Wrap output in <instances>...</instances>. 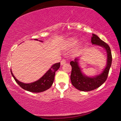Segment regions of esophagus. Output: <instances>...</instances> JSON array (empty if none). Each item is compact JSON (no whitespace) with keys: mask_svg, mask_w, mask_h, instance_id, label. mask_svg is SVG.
Instances as JSON below:
<instances>
[{"mask_svg":"<svg viewBox=\"0 0 121 121\" xmlns=\"http://www.w3.org/2000/svg\"><path fill=\"white\" fill-rule=\"evenodd\" d=\"M65 62H66V61H65V59H62V60L61 61V65H64Z\"/></svg>","mask_w":121,"mask_h":121,"instance_id":"esophagus-1","label":"esophagus"}]
</instances>
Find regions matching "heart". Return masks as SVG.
<instances>
[{"label":"heart","instance_id":"b5f03b06","mask_svg":"<svg viewBox=\"0 0 121 121\" xmlns=\"http://www.w3.org/2000/svg\"><path fill=\"white\" fill-rule=\"evenodd\" d=\"M78 43L77 38L76 37H72L69 39L67 42V47L68 48H71L74 46Z\"/></svg>","mask_w":121,"mask_h":121}]
</instances>
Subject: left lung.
Wrapping results in <instances>:
<instances>
[{
    "label": "left lung",
    "mask_w": 121,
    "mask_h": 121,
    "mask_svg": "<svg viewBox=\"0 0 121 121\" xmlns=\"http://www.w3.org/2000/svg\"><path fill=\"white\" fill-rule=\"evenodd\" d=\"M91 43L94 45L102 47L105 49L107 53V63L105 69L99 75L87 76L82 71L78 62L79 58H76L74 61H71L70 64L72 67L70 75L71 83L75 88L81 91H90L100 86L107 79L112 65V53L108 45L95 34H92Z\"/></svg>",
    "instance_id": "obj_1"
}]
</instances>
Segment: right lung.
Masks as SVG:
<instances>
[{
    "label": "right lung",
    "instance_id": "right-lung-1",
    "mask_svg": "<svg viewBox=\"0 0 121 121\" xmlns=\"http://www.w3.org/2000/svg\"><path fill=\"white\" fill-rule=\"evenodd\" d=\"M34 40L43 42V41L38 40V39H34ZM60 63H56L53 65L51 68L48 69V71L40 78L38 80L30 83H24L19 81L14 76L13 73L11 69V72L12 76L15 79L16 82L20 86L22 89L26 90V91L31 92L34 93L42 92L46 91L51 87L54 82L56 71H57L60 68Z\"/></svg>",
    "mask_w": 121,
    "mask_h": 121
}]
</instances>
